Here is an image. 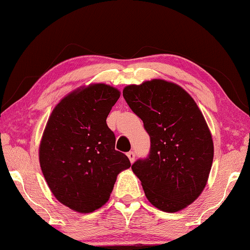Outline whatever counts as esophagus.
<instances>
[{
    "instance_id": "esophagus-1",
    "label": "esophagus",
    "mask_w": 250,
    "mask_h": 250,
    "mask_svg": "<svg viewBox=\"0 0 250 250\" xmlns=\"http://www.w3.org/2000/svg\"><path fill=\"white\" fill-rule=\"evenodd\" d=\"M127 157H128L129 162H131V163H134V160H135V153H134V152H133V151H129V152H127Z\"/></svg>"
}]
</instances>
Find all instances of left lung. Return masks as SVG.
<instances>
[{"label":"left lung","instance_id":"8db88e82","mask_svg":"<svg viewBox=\"0 0 250 250\" xmlns=\"http://www.w3.org/2000/svg\"><path fill=\"white\" fill-rule=\"evenodd\" d=\"M123 97L150 136L148 157L132 165L146 197L163 211L183 209L203 192L214 158L200 109L187 91L164 80L128 85Z\"/></svg>","mask_w":250,"mask_h":250}]
</instances>
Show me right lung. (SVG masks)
<instances>
[{
    "mask_svg": "<svg viewBox=\"0 0 250 250\" xmlns=\"http://www.w3.org/2000/svg\"><path fill=\"white\" fill-rule=\"evenodd\" d=\"M121 97L117 88L91 84L64 97L53 109L40 145V165L53 196L78 213L107 203L117 175L131 166L115 149L107 119Z\"/></svg>",
    "mask_w": 250,
    "mask_h": 250,
    "instance_id": "add662e5",
    "label": "right lung"
}]
</instances>
